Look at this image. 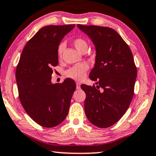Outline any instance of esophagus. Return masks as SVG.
I'll use <instances>...</instances> for the list:
<instances>
[{"instance_id":"34e87169","label":"esophagus","mask_w":156,"mask_h":156,"mask_svg":"<svg viewBox=\"0 0 156 156\" xmlns=\"http://www.w3.org/2000/svg\"><path fill=\"white\" fill-rule=\"evenodd\" d=\"M76 88H77V89H80V83H78V82L76 83Z\"/></svg>"}]
</instances>
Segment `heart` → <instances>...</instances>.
Listing matches in <instances>:
<instances>
[{"label": "heart", "mask_w": 156, "mask_h": 156, "mask_svg": "<svg viewBox=\"0 0 156 156\" xmlns=\"http://www.w3.org/2000/svg\"><path fill=\"white\" fill-rule=\"evenodd\" d=\"M73 44L79 52H82L84 50H87L88 49V43L83 38H77L73 41ZM66 47V44L64 42H61L59 44L58 49H57V53H58V57L61 58L62 52ZM88 68V65L86 62L80 63L76 66H74L72 68L68 69L66 71V75L69 78H71L75 80H81L84 78L86 72L87 71Z\"/></svg>", "instance_id": "1"}]
</instances>
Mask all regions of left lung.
<instances>
[{
    "mask_svg": "<svg viewBox=\"0 0 156 156\" xmlns=\"http://www.w3.org/2000/svg\"><path fill=\"white\" fill-rule=\"evenodd\" d=\"M77 27L89 37L96 48L95 66L89 78L96 81V87L80 86L86 95L85 113L94 125L109 127L121 119L133 99L137 78L133 54L113 29L81 24Z\"/></svg>",
    "mask_w": 156,
    "mask_h": 156,
    "instance_id": "8db88e82",
    "label": "left lung"
}]
</instances>
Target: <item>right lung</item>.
<instances>
[{"label":"right lung","instance_id":"1","mask_svg":"<svg viewBox=\"0 0 156 156\" xmlns=\"http://www.w3.org/2000/svg\"><path fill=\"white\" fill-rule=\"evenodd\" d=\"M75 24L42 27L21 52L16 71L19 99L35 122L54 127L64 121L69 112L76 83L66 78L62 83L51 82L52 68L58 65L57 49Z\"/></svg>","mask_w":156,"mask_h":156}]
</instances>
